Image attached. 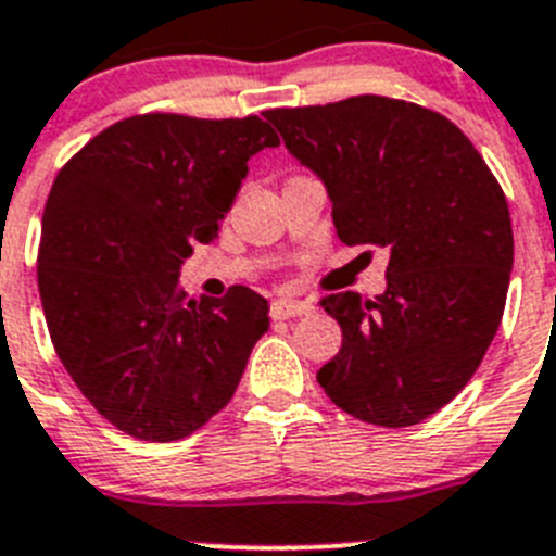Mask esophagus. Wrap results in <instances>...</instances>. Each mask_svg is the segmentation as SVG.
<instances>
[{
  "mask_svg": "<svg viewBox=\"0 0 556 556\" xmlns=\"http://www.w3.org/2000/svg\"><path fill=\"white\" fill-rule=\"evenodd\" d=\"M271 309H274V315H277V318H296V315L313 313L315 304L304 302V299H277Z\"/></svg>",
  "mask_w": 556,
  "mask_h": 556,
  "instance_id": "1",
  "label": "esophagus"
}]
</instances>
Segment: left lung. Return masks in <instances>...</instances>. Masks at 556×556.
Masks as SVG:
<instances>
[{
  "mask_svg": "<svg viewBox=\"0 0 556 556\" xmlns=\"http://www.w3.org/2000/svg\"><path fill=\"white\" fill-rule=\"evenodd\" d=\"M321 179L346 247L388 249V288L321 299L340 352L318 384L343 413L413 427L468 384L496 334L513 271L502 185L446 116L388 97L266 110Z\"/></svg>",
  "mask_w": 556,
  "mask_h": 556,
  "instance_id": "obj_1",
  "label": "left lung"
}]
</instances>
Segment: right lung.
<instances>
[{
	"label": "right lung",
	"instance_id": "right-lung-1",
	"mask_svg": "<svg viewBox=\"0 0 556 556\" xmlns=\"http://www.w3.org/2000/svg\"><path fill=\"white\" fill-rule=\"evenodd\" d=\"M268 122L147 113L60 168L43 210L38 290L54 352L83 396L132 438H188L227 407L268 302L235 285L191 299L179 266L218 238Z\"/></svg>",
	"mask_w": 556,
	"mask_h": 556
}]
</instances>
